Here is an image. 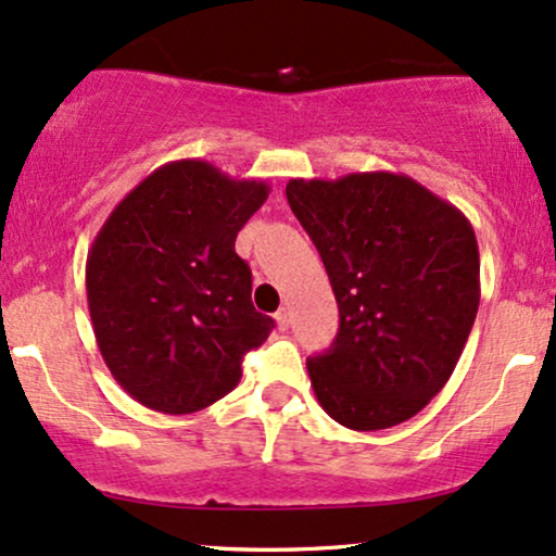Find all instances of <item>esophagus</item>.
I'll return each instance as SVG.
<instances>
[{
  "mask_svg": "<svg viewBox=\"0 0 556 556\" xmlns=\"http://www.w3.org/2000/svg\"><path fill=\"white\" fill-rule=\"evenodd\" d=\"M274 319H277V327L279 329H288L290 327V308H279L277 314H274Z\"/></svg>",
  "mask_w": 556,
  "mask_h": 556,
  "instance_id": "34e87169",
  "label": "esophagus"
}]
</instances>
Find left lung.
Here are the masks:
<instances>
[{
    "mask_svg": "<svg viewBox=\"0 0 556 556\" xmlns=\"http://www.w3.org/2000/svg\"><path fill=\"white\" fill-rule=\"evenodd\" d=\"M285 192L340 308L332 348L306 362L316 401L358 432L406 422L446 386L475 325L472 224L390 170L290 179Z\"/></svg>",
    "mask_w": 556,
    "mask_h": 556,
    "instance_id": "left-lung-1",
    "label": "left lung"
}]
</instances>
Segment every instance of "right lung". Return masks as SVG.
I'll list each match as a JSON object with an SVG mask.
<instances>
[{
	"label": "right lung",
	"mask_w": 556,
	"mask_h": 556,
	"mask_svg": "<svg viewBox=\"0 0 556 556\" xmlns=\"http://www.w3.org/2000/svg\"><path fill=\"white\" fill-rule=\"evenodd\" d=\"M268 198L205 161H174L115 205L87 255L97 345L121 388L152 412L192 414L237 388L242 356L274 319L250 301L237 231Z\"/></svg>",
	"instance_id": "add662e5"
}]
</instances>
